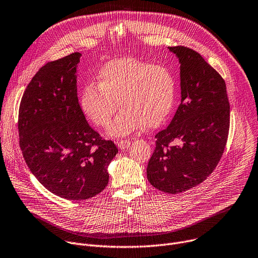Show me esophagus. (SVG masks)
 <instances>
[{
  "label": "esophagus",
  "mask_w": 258,
  "mask_h": 258,
  "mask_svg": "<svg viewBox=\"0 0 258 258\" xmlns=\"http://www.w3.org/2000/svg\"><path fill=\"white\" fill-rule=\"evenodd\" d=\"M117 144H118V147L120 149H125V148H127L131 145V141L126 140V139L125 140H119L117 142Z\"/></svg>",
  "instance_id": "obj_1"
}]
</instances>
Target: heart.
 <instances>
[{"mask_svg":"<svg viewBox=\"0 0 258 258\" xmlns=\"http://www.w3.org/2000/svg\"><path fill=\"white\" fill-rule=\"evenodd\" d=\"M175 94L176 80L170 68L124 57L102 66L96 76V84L84 85L80 105L93 124L106 127L118 100L122 108L109 133L123 136L142 124L146 127L160 125L172 110Z\"/></svg>","mask_w":258,"mask_h":258,"instance_id":"1","label":"heart"}]
</instances>
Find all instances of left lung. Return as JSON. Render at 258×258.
<instances>
[{
  "label": "left lung",
  "mask_w": 258,
  "mask_h": 258,
  "mask_svg": "<svg viewBox=\"0 0 258 258\" xmlns=\"http://www.w3.org/2000/svg\"><path fill=\"white\" fill-rule=\"evenodd\" d=\"M180 63V105L156 135L147 178L160 191L178 194L198 185L217 167L226 146L230 106L225 81L200 54L169 46Z\"/></svg>",
  "instance_id": "obj_1"
}]
</instances>
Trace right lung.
<instances>
[{
  "label": "right lung",
  "instance_id": "obj_1",
  "mask_svg": "<svg viewBox=\"0 0 258 258\" xmlns=\"http://www.w3.org/2000/svg\"><path fill=\"white\" fill-rule=\"evenodd\" d=\"M80 53L42 66L22 97L20 146L24 159L49 192L68 200L99 194L118 149L87 122L77 92Z\"/></svg>",
  "mask_w": 258,
  "mask_h": 258
}]
</instances>
